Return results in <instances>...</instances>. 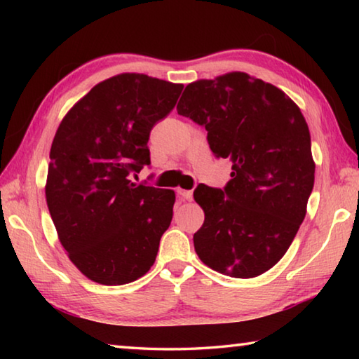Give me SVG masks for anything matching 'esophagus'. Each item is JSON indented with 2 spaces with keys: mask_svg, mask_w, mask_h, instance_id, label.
I'll return each mask as SVG.
<instances>
[{
  "mask_svg": "<svg viewBox=\"0 0 359 359\" xmlns=\"http://www.w3.org/2000/svg\"><path fill=\"white\" fill-rule=\"evenodd\" d=\"M177 194L182 199H184V201H191L193 199V193L188 190H177Z\"/></svg>",
  "mask_w": 359,
  "mask_h": 359,
  "instance_id": "obj_1",
  "label": "esophagus"
}]
</instances>
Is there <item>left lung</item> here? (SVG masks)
Segmentation results:
<instances>
[{"instance_id":"obj_1","label":"left lung","mask_w":359,"mask_h":359,"mask_svg":"<svg viewBox=\"0 0 359 359\" xmlns=\"http://www.w3.org/2000/svg\"><path fill=\"white\" fill-rule=\"evenodd\" d=\"M177 112L208 131L233 163L224 188L199 184L204 223L193 236L205 266L236 278L261 276L287 253L315 180L306 118L282 90L245 72L188 83Z\"/></svg>"}]
</instances>
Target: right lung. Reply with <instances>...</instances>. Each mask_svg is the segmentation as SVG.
<instances>
[{
    "label": "right lung",
    "mask_w": 359,
    "mask_h": 359,
    "mask_svg": "<svg viewBox=\"0 0 359 359\" xmlns=\"http://www.w3.org/2000/svg\"><path fill=\"white\" fill-rule=\"evenodd\" d=\"M184 85L136 72L90 90L53 137L46 199L58 239L79 271L101 285L137 280L155 263L172 220V190L135 184L150 165V131Z\"/></svg>",
    "instance_id": "right-lung-1"
}]
</instances>
